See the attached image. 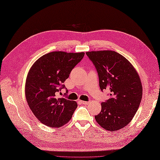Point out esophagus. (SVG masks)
Here are the masks:
<instances>
[{
    "label": "esophagus",
    "instance_id": "obj_1",
    "mask_svg": "<svg viewBox=\"0 0 160 160\" xmlns=\"http://www.w3.org/2000/svg\"><path fill=\"white\" fill-rule=\"evenodd\" d=\"M80 102L81 104H88L90 103V102H87V101H83V100H81Z\"/></svg>",
    "mask_w": 160,
    "mask_h": 160
}]
</instances>
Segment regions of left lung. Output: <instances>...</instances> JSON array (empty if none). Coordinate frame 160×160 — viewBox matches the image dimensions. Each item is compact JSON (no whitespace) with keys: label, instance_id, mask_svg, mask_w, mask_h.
Segmentation results:
<instances>
[{"label":"left lung","instance_id":"obj_1","mask_svg":"<svg viewBox=\"0 0 160 160\" xmlns=\"http://www.w3.org/2000/svg\"><path fill=\"white\" fill-rule=\"evenodd\" d=\"M86 54L98 72L100 89H107L111 96L101 103L102 110L95 116L96 121L104 130L118 131L131 122L141 104L142 86L138 73L115 51H92Z\"/></svg>","mask_w":160,"mask_h":160}]
</instances>
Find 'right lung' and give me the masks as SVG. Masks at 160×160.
Instances as JSON below:
<instances>
[{
	"label": "right lung",
	"instance_id": "add662e5",
	"mask_svg": "<svg viewBox=\"0 0 160 160\" xmlns=\"http://www.w3.org/2000/svg\"><path fill=\"white\" fill-rule=\"evenodd\" d=\"M84 52H53L45 54L30 68L25 84V96L34 116L45 126L59 128L71 120L77 107L75 101L58 98L56 93Z\"/></svg>",
	"mask_w": 160,
	"mask_h": 160
}]
</instances>
